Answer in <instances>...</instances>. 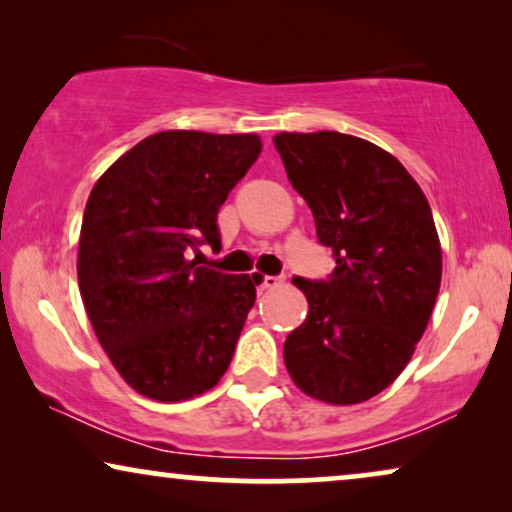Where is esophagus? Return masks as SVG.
<instances>
[{
  "instance_id": "34e87169",
  "label": "esophagus",
  "mask_w": 512,
  "mask_h": 512,
  "mask_svg": "<svg viewBox=\"0 0 512 512\" xmlns=\"http://www.w3.org/2000/svg\"><path fill=\"white\" fill-rule=\"evenodd\" d=\"M255 283L260 290H274L283 283L281 276H255Z\"/></svg>"
}]
</instances>
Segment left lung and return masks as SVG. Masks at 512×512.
<instances>
[{
    "instance_id": "8db88e82",
    "label": "left lung",
    "mask_w": 512,
    "mask_h": 512,
    "mask_svg": "<svg viewBox=\"0 0 512 512\" xmlns=\"http://www.w3.org/2000/svg\"><path fill=\"white\" fill-rule=\"evenodd\" d=\"M274 145L337 262L330 281L292 278L309 316L285 339V367L320 403H365L398 379L431 320L442 278L431 206L403 163L356 135L278 133Z\"/></svg>"
}]
</instances>
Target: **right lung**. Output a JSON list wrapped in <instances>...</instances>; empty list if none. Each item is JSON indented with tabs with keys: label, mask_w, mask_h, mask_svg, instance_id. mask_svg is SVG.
Segmentation results:
<instances>
[{
	"label": "right lung",
	"mask_w": 512,
	"mask_h": 512,
	"mask_svg": "<svg viewBox=\"0 0 512 512\" xmlns=\"http://www.w3.org/2000/svg\"><path fill=\"white\" fill-rule=\"evenodd\" d=\"M262 152L255 133L161 131L109 166L88 196L77 276L88 320L133 391L182 403L227 372L255 281L199 267L217 210Z\"/></svg>",
	"instance_id": "obj_1"
}]
</instances>
